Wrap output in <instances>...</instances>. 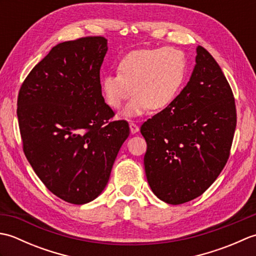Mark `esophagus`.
<instances>
[{
  "instance_id": "1",
  "label": "esophagus",
  "mask_w": 256,
  "mask_h": 256,
  "mask_svg": "<svg viewBox=\"0 0 256 256\" xmlns=\"http://www.w3.org/2000/svg\"><path fill=\"white\" fill-rule=\"evenodd\" d=\"M130 131H131L132 134H135V133H138L140 131V128L135 123L131 122V123H130Z\"/></svg>"
}]
</instances>
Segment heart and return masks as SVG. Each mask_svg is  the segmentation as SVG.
<instances>
[{"instance_id":"1","label":"heart","mask_w":256,"mask_h":256,"mask_svg":"<svg viewBox=\"0 0 256 256\" xmlns=\"http://www.w3.org/2000/svg\"><path fill=\"white\" fill-rule=\"evenodd\" d=\"M187 62L177 48H148L133 50L118 64V74L101 79L106 104L118 110L130 96L133 100L122 112L123 116H138L152 110H162L175 99L184 84Z\"/></svg>"}]
</instances>
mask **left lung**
<instances>
[{
  "label": "left lung",
  "mask_w": 256,
  "mask_h": 256,
  "mask_svg": "<svg viewBox=\"0 0 256 256\" xmlns=\"http://www.w3.org/2000/svg\"><path fill=\"white\" fill-rule=\"evenodd\" d=\"M236 126V101L220 66L197 47L187 86L142 126L146 178L160 200L182 204L202 194L224 170Z\"/></svg>",
  "instance_id": "8db88e82"
}]
</instances>
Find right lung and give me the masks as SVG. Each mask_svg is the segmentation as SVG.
<instances>
[{
	"label": "right lung",
	"instance_id": "1",
	"mask_svg": "<svg viewBox=\"0 0 256 256\" xmlns=\"http://www.w3.org/2000/svg\"><path fill=\"white\" fill-rule=\"evenodd\" d=\"M106 50L102 36L60 42L32 69L18 92L26 158L47 189L69 204L90 202L102 192L130 134L126 121H111L114 112L102 96Z\"/></svg>",
	"mask_w": 256,
	"mask_h": 256
}]
</instances>
